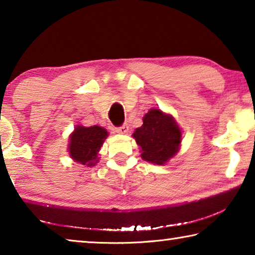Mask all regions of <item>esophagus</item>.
Wrapping results in <instances>:
<instances>
[{
	"mask_svg": "<svg viewBox=\"0 0 255 255\" xmlns=\"http://www.w3.org/2000/svg\"><path fill=\"white\" fill-rule=\"evenodd\" d=\"M116 131H117L118 133H127L129 131V127L127 126V125H124V126L117 128V130Z\"/></svg>",
	"mask_w": 255,
	"mask_h": 255,
	"instance_id": "obj_1",
	"label": "esophagus"
}]
</instances>
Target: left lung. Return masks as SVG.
<instances>
[{
	"mask_svg": "<svg viewBox=\"0 0 255 255\" xmlns=\"http://www.w3.org/2000/svg\"><path fill=\"white\" fill-rule=\"evenodd\" d=\"M140 148L144 161L164 165L173 158L181 147L182 130L172 115L159 108H152L143 117L141 127L131 135Z\"/></svg>",
	"mask_w": 255,
	"mask_h": 255,
	"instance_id": "8db88e82",
	"label": "left lung"
}]
</instances>
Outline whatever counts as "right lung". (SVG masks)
Returning <instances> with one entry per match:
<instances>
[{"instance_id":"right-lung-1","label":"right lung","mask_w":255,"mask_h":255,"mask_svg":"<svg viewBox=\"0 0 255 255\" xmlns=\"http://www.w3.org/2000/svg\"><path fill=\"white\" fill-rule=\"evenodd\" d=\"M109 132L101 126L84 127L82 125L75 126L68 140V154L74 162L81 165L92 167L99 162V152L105 143Z\"/></svg>"}]
</instances>
